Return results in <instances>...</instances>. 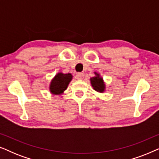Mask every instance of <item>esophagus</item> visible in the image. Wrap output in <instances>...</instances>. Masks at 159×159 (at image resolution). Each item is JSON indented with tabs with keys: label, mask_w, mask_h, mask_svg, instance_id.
Segmentation results:
<instances>
[{
	"label": "esophagus",
	"mask_w": 159,
	"mask_h": 159,
	"mask_svg": "<svg viewBox=\"0 0 159 159\" xmlns=\"http://www.w3.org/2000/svg\"><path fill=\"white\" fill-rule=\"evenodd\" d=\"M76 77H77V80H82L84 78V74L81 72L77 73V75H76Z\"/></svg>",
	"instance_id": "esophagus-1"
}]
</instances>
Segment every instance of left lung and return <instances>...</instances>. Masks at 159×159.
Segmentation results:
<instances>
[{
	"label": "left lung",
	"mask_w": 159,
	"mask_h": 159,
	"mask_svg": "<svg viewBox=\"0 0 159 159\" xmlns=\"http://www.w3.org/2000/svg\"><path fill=\"white\" fill-rule=\"evenodd\" d=\"M95 76L92 78H90V83L93 89L95 91L99 93H103L105 91L106 85L104 83L103 78L100 77L99 74L95 72Z\"/></svg>",
	"instance_id": "left-lung-1"
}]
</instances>
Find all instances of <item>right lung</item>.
Segmentation results:
<instances>
[{
    "label": "right lung",
    "instance_id": "add662e5",
    "mask_svg": "<svg viewBox=\"0 0 159 159\" xmlns=\"http://www.w3.org/2000/svg\"><path fill=\"white\" fill-rule=\"evenodd\" d=\"M72 80V75L70 73H58L50 84V92L53 95H61L66 90L69 82Z\"/></svg>",
    "mask_w": 159,
    "mask_h": 159
}]
</instances>
